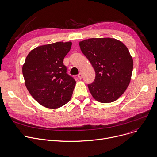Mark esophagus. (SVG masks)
Listing matches in <instances>:
<instances>
[{
	"instance_id": "esophagus-1",
	"label": "esophagus",
	"mask_w": 157,
	"mask_h": 157,
	"mask_svg": "<svg viewBox=\"0 0 157 157\" xmlns=\"http://www.w3.org/2000/svg\"><path fill=\"white\" fill-rule=\"evenodd\" d=\"M78 77L79 78H82V77H83V75H82V73H79V74L78 75Z\"/></svg>"
}]
</instances>
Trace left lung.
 Listing matches in <instances>:
<instances>
[{
    "mask_svg": "<svg viewBox=\"0 0 157 157\" xmlns=\"http://www.w3.org/2000/svg\"><path fill=\"white\" fill-rule=\"evenodd\" d=\"M96 76L88 85L92 97L107 103L117 100L127 89L133 70V59L129 49L114 38H90L79 43Z\"/></svg>",
    "mask_w": 157,
    "mask_h": 157,
    "instance_id": "1",
    "label": "left lung"
}]
</instances>
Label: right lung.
Instances as JSON below:
<instances>
[{
	"instance_id": "add662e5",
	"label": "right lung",
	"mask_w": 157,
	"mask_h": 157,
	"mask_svg": "<svg viewBox=\"0 0 157 157\" xmlns=\"http://www.w3.org/2000/svg\"><path fill=\"white\" fill-rule=\"evenodd\" d=\"M71 42H57L38 46L28 54L22 67L26 88L34 99L51 109L68 103L76 82L67 74L63 60Z\"/></svg>"
}]
</instances>
